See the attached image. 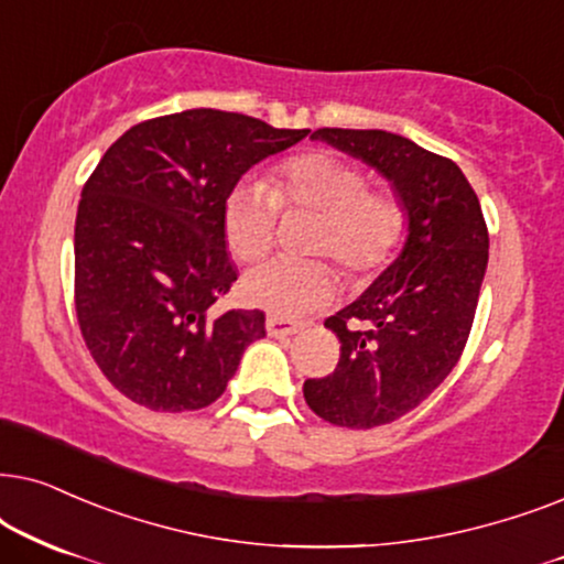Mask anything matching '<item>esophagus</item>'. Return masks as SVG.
Returning <instances> with one entry per match:
<instances>
[{
	"label": "esophagus",
	"instance_id": "1",
	"mask_svg": "<svg viewBox=\"0 0 564 564\" xmlns=\"http://www.w3.org/2000/svg\"><path fill=\"white\" fill-rule=\"evenodd\" d=\"M265 329L270 337H289V335H296L299 329H302V322H294V319H286V317H275V314H270L265 319Z\"/></svg>",
	"mask_w": 564,
	"mask_h": 564
}]
</instances>
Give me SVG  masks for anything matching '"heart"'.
<instances>
[{
  "label": "heart",
  "mask_w": 564,
  "mask_h": 564,
  "mask_svg": "<svg viewBox=\"0 0 564 564\" xmlns=\"http://www.w3.org/2000/svg\"><path fill=\"white\" fill-rule=\"evenodd\" d=\"M278 208L319 214L314 252L333 254L352 278H369L384 268L408 229V214L392 191H371L366 172L340 156L306 152L278 164L268 187L258 180H239L231 187L221 229L235 258H265L275 242ZM335 283V270L325 260L278 258L247 273L242 289L260 310L302 317L333 299Z\"/></svg>",
  "instance_id": "heart-1"
}]
</instances>
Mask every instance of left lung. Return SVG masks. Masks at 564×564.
<instances>
[{
  "mask_svg": "<svg viewBox=\"0 0 564 564\" xmlns=\"http://www.w3.org/2000/svg\"><path fill=\"white\" fill-rule=\"evenodd\" d=\"M312 139L381 172L408 214L400 258L325 319L340 337L335 371L304 381L312 412L366 431L415 410L459 364L490 237L477 193L446 156L389 131L317 129Z\"/></svg>",
  "mask_w": 564,
  "mask_h": 564,
  "instance_id": "1",
  "label": "left lung"
}]
</instances>
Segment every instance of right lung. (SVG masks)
Listing matches in <instances>:
<instances>
[{
	"label": "right lung",
	"mask_w": 564,
	"mask_h": 564,
	"mask_svg": "<svg viewBox=\"0 0 564 564\" xmlns=\"http://www.w3.org/2000/svg\"><path fill=\"white\" fill-rule=\"evenodd\" d=\"M306 133L195 108L144 120L102 154L77 208L74 304L95 364L131 402L208 408L265 337L260 310L214 306L237 281L221 212L252 164Z\"/></svg>",
	"instance_id": "right-lung-1"
}]
</instances>
